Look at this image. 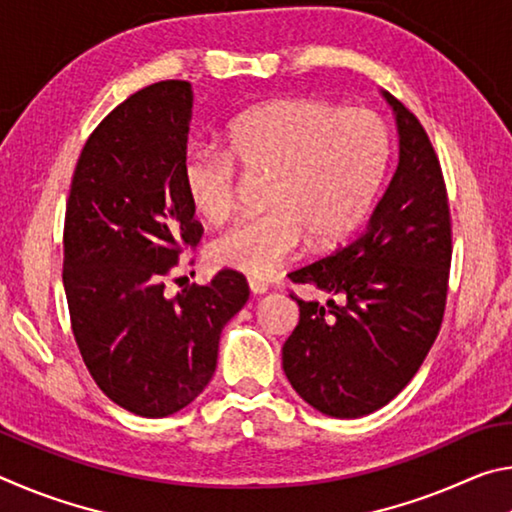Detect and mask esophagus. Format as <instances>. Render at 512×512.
Segmentation results:
<instances>
[{"label":"esophagus","mask_w":512,"mask_h":512,"mask_svg":"<svg viewBox=\"0 0 512 512\" xmlns=\"http://www.w3.org/2000/svg\"><path fill=\"white\" fill-rule=\"evenodd\" d=\"M248 287L255 293V296H262V293L268 291V282L262 280V277H248Z\"/></svg>","instance_id":"obj_1"}]
</instances>
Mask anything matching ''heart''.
I'll list each match as a JSON object with an SVG mask.
<instances>
[{
    "label": "heart",
    "instance_id": "b5f03b06",
    "mask_svg": "<svg viewBox=\"0 0 512 512\" xmlns=\"http://www.w3.org/2000/svg\"><path fill=\"white\" fill-rule=\"evenodd\" d=\"M228 149L192 144L180 162L185 194L207 221L239 203V164L271 171L262 214L241 216L212 241L219 266L271 275L307 244L334 246L370 212L391 160L386 121L368 108L323 99H275L241 112L225 128Z\"/></svg>",
    "mask_w": 512,
    "mask_h": 512
}]
</instances>
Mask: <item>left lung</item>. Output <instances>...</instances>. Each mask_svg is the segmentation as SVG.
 I'll use <instances>...</instances> for the list:
<instances>
[{"label":"left lung","instance_id":"8db88e82","mask_svg":"<svg viewBox=\"0 0 512 512\" xmlns=\"http://www.w3.org/2000/svg\"><path fill=\"white\" fill-rule=\"evenodd\" d=\"M400 162L350 244L289 273L329 293L300 300L282 348L284 375L316 411L361 418L409 384L440 332L452 264V221L438 155L418 117L384 92Z\"/></svg>","mask_w":512,"mask_h":512}]
</instances>
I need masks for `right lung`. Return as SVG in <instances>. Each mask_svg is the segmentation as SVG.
<instances>
[{
	"instance_id": "1",
	"label": "right lung",
	"mask_w": 512,
	"mask_h": 512,
	"mask_svg": "<svg viewBox=\"0 0 512 512\" xmlns=\"http://www.w3.org/2000/svg\"><path fill=\"white\" fill-rule=\"evenodd\" d=\"M194 92L160 81L94 128L76 162L63 232V287L92 379L121 409L164 418L192 404L216 370L221 329L248 300L223 268L167 296L164 277L203 225L180 178Z\"/></svg>"
}]
</instances>
